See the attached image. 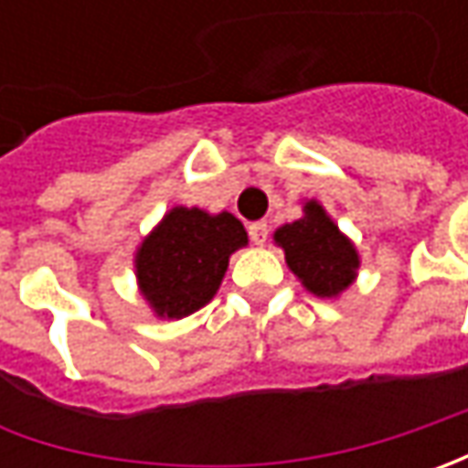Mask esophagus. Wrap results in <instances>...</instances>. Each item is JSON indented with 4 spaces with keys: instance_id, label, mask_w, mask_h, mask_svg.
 Masks as SVG:
<instances>
[{
    "instance_id": "obj_1",
    "label": "esophagus",
    "mask_w": 468,
    "mask_h": 468,
    "mask_svg": "<svg viewBox=\"0 0 468 468\" xmlns=\"http://www.w3.org/2000/svg\"><path fill=\"white\" fill-rule=\"evenodd\" d=\"M250 239L255 244H265V239H268V224L265 221H255V224H250Z\"/></svg>"
}]
</instances>
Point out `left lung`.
<instances>
[{
	"label": "left lung",
	"mask_w": 468,
	"mask_h": 468,
	"mask_svg": "<svg viewBox=\"0 0 468 468\" xmlns=\"http://www.w3.org/2000/svg\"><path fill=\"white\" fill-rule=\"evenodd\" d=\"M273 242L289 271L314 297L338 299L359 276V250L317 200L302 203V218L279 226Z\"/></svg>",
	"instance_id": "1"
}]
</instances>
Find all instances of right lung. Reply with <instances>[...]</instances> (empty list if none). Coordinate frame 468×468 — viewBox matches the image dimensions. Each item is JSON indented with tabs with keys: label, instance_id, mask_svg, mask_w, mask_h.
Here are the masks:
<instances>
[{
	"label": "right lung",
	"instance_id": "right-lung-1",
	"mask_svg": "<svg viewBox=\"0 0 468 468\" xmlns=\"http://www.w3.org/2000/svg\"><path fill=\"white\" fill-rule=\"evenodd\" d=\"M247 242L242 221L229 210L174 206L137 244L140 297L161 320L197 313L216 297L229 258Z\"/></svg>",
	"mask_w": 468,
	"mask_h": 468
}]
</instances>
